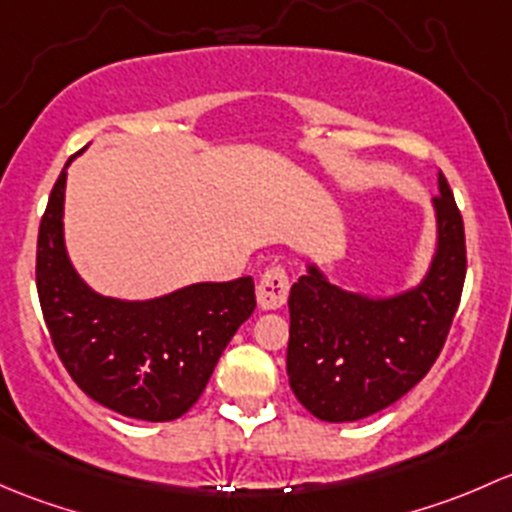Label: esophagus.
Listing matches in <instances>:
<instances>
[{"label": "esophagus", "mask_w": 512, "mask_h": 512, "mask_svg": "<svg viewBox=\"0 0 512 512\" xmlns=\"http://www.w3.org/2000/svg\"><path fill=\"white\" fill-rule=\"evenodd\" d=\"M288 291H291V281L283 266H271L258 281V305L263 310H278L286 305Z\"/></svg>", "instance_id": "1"}]
</instances>
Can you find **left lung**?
<instances>
[{"mask_svg": "<svg viewBox=\"0 0 512 512\" xmlns=\"http://www.w3.org/2000/svg\"><path fill=\"white\" fill-rule=\"evenodd\" d=\"M434 214L429 271L407 291H345L318 263H308V273L293 283L288 382L318 419L342 424L382 412L421 382L439 357L466 281L463 219L441 172Z\"/></svg>", "mask_w": 512, "mask_h": 512, "instance_id": "1", "label": "left lung"}]
</instances>
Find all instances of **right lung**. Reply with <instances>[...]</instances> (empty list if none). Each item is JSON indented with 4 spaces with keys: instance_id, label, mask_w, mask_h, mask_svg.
<instances>
[{
    "instance_id": "right-lung-1",
    "label": "right lung",
    "mask_w": 512,
    "mask_h": 512,
    "mask_svg": "<svg viewBox=\"0 0 512 512\" xmlns=\"http://www.w3.org/2000/svg\"><path fill=\"white\" fill-rule=\"evenodd\" d=\"M71 160L51 189L36 244V288L51 342L93 402L130 419L172 421L202 397L224 347L254 313V278L192 283L150 300L96 293L63 241Z\"/></svg>"
}]
</instances>
